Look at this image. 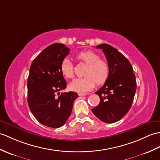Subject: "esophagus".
I'll use <instances>...</instances> for the list:
<instances>
[{
	"label": "esophagus",
	"instance_id": "obj_1",
	"mask_svg": "<svg viewBox=\"0 0 160 160\" xmlns=\"http://www.w3.org/2000/svg\"><path fill=\"white\" fill-rule=\"evenodd\" d=\"M87 93H82V92H79L78 93V95L80 96V97H82V96H84V95H86Z\"/></svg>",
	"mask_w": 160,
	"mask_h": 160
}]
</instances>
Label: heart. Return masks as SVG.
Returning <instances> with one entry per match:
<instances>
[{"label": "heart", "instance_id": "1", "mask_svg": "<svg viewBox=\"0 0 160 160\" xmlns=\"http://www.w3.org/2000/svg\"><path fill=\"white\" fill-rule=\"evenodd\" d=\"M78 60L87 65L84 78L74 79L69 84V87L72 91L84 92L91 90L95 83H104L109 76L110 68L108 62L100 58V56L91 50L82 51L76 56ZM61 71L67 78L73 76V66L69 58L63 59L61 65Z\"/></svg>", "mask_w": 160, "mask_h": 160}]
</instances>
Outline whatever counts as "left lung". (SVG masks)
<instances>
[{
    "instance_id": "obj_1",
    "label": "left lung",
    "mask_w": 160,
    "mask_h": 160,
    "mask_svg": "<svg viewBox=\"0 0 160 160\" xmlns=\"http://www.w3.org/2000/svg\"><path fill=\"white\" fill-rule=\"evenodd\" d=\"M102 49L109 65L110 72L103 87L95 92L99 104L92 112L99 120L112 123L123 117L132 106L136 91V80L131 63L116 48L106 43Z\"/></svg>"
}]
</instances>
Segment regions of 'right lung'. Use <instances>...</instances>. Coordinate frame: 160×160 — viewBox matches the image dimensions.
<instances>
[{
  "label": "right lung",
  "instance_id": "add662e5",
  "mask_svg": "<svg viewBox=\"0 0 160 160\" xmlns=\"http://www.w3.org/2000/svg\"><path fill=\"white\" fill-rule=\"evenodd\" d=\"M69 51L62 43L52 44L33 60L30 68L28 106L36 119L47 127L58 128L64 125L72 113L73 102L78 97L73 91L61 95L58 92L66 88L61 65ZM57 92L58 97L55 96Z\"/></svg>",
  "mask_w": 160,
  "mask_h": 160
}]
</instances>
